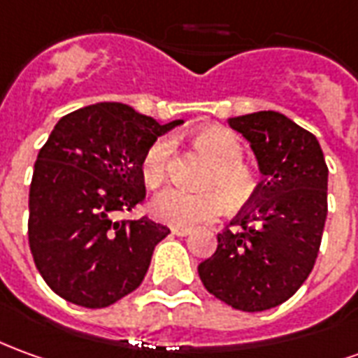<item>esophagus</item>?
Listing matches in <instances>:
<instances>
[{"label": "esophagus", "instance_id": "1", "mask_svg": "<svg viewBox=\"0 0 358 358\" xmlns=\"http://www.w3.org/2000/svg\"><path fill=\"white\" fill-rule=\"evenodd\" d=\"M172 234H174V236H187V234H192V231H189V229H176V227H174V229H172Z\"/></svg>", "mask_w": 358, "mask_h": 358}]
</instances>
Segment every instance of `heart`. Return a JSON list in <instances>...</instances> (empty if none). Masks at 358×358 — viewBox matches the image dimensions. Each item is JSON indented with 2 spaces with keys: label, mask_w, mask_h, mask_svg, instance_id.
Returning <instances> with one entry per match:
<instances>
[{
  "label": "heart",
  "mask_w": 358,
  "mask_h": 358,
  "mask_svg": "<svg viewBox=\"0 0 358 358\" xmlns=\"http://www.w3.org/2000/svg\"><path fill=\"white\" fill-rule=\"evenodd\" d=\"M197 145L215 161V169L205 180V187L213 192L192 194L180 187H169L153 199V213L159 221L176 229H194L199 222L217 219L227 203L238 209L256 196L257 178L244 164V145L231 129L219 126L203 127L196 136ZM174 139L155 137L141 157V176L149 187L161 186L171 171Z\"/></svg>",
  "instance_id": "obj_1"
}]
</instances>
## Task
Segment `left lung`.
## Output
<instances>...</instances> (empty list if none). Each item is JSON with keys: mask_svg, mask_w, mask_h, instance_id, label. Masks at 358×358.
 <instances>
[{"mask_svg": "<svg viewBox=\"0 0 358 358\" xmlns=\"http://www.w3.org/2000/svg\"><path fill=\"white\" fill-rule=\"evenodd\" d=\"M252 145L264 180L256 196L217 234L199 264L205 289L244 312L289 301L318 257L327 215V164L318 139L279 112L229 120Z\"/></svg>", "mask_w": 358, "mask_h": 358, "instance_id": "left-lung-1", "label": "left lung"}]
</instances>
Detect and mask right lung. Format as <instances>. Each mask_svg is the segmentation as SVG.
<instances>
[{"label": "right lung", "mask_w": 358, "mask_h": 358, "mask_svg": "<svg viewBox=\"0 0 358 358\" xmlns=\"http://www.w3.org/2000/svg\"><path fill=\"white\" fill-rule=\"evenodd\" d=\"M180 124L161 126L126 104L101 102L52 129L32 172L29 246L42 279L62 299L106 308L141 285L171 229L149 217L116 215L143 203V151Z\"/></svg>", "instance_id": "obj_1"}]
</instances>
